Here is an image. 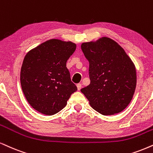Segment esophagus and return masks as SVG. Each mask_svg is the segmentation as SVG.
<instances>
[{
  "mask_svg": "<svg viewBox=\"0 0 153 153\" xmlns=\"http://www.w3.org/2000/svg\"><path fill=\"white\" fill-rule=\"evenodd\" d=\"M77 88H78V90H80L81 88H82V85H81L80 83H78V84H77Z\"/></svg>",
  "mask_w": 153,
  "mask_h": 153,
  "instance_id": "obj_1",
  "label": "esophagus"
}]
</instances>
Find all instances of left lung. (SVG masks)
<instances>
[{"mask_svg":"<svg viewBox=\"0 0 153 153\" xmlns=\"http://www.w3.org/2000/svg\"><path fill=\"white\" fill-rule=\"evenodd\" d=\"M81 49L90 63V84L80 91L91 107L102 115L122 111L136 90V71L131 59L119 44L108 37L82 43Z\"/></svg>","mask_w":153,"mask_h":153,"instance_id":"left-lung-1","label":"left lung"}]
</instances>
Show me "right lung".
<instances>
[{"label":"right lung","instance_id":"obj_1","mask_svg":"<svg viewBox=\"0 0 153 153\" xmlns=\"http://www.w3.org/2000/svg\"><path fill=\"white\" fill-rule=\"evenodd\" d=\"M76 44L48 40L28 52L20 71V83L29 104L36 111L53 115L63 109L77 87L66 67Z\"/></svg>","mask_w":153,"mask_h":153}]
</instances>
